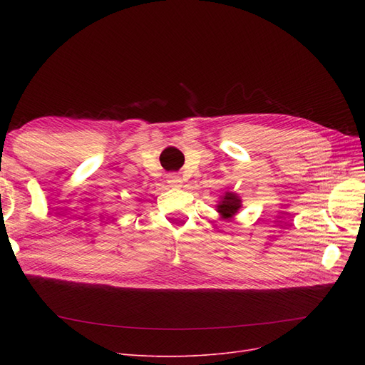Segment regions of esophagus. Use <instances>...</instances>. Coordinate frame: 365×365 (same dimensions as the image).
Listing matches in <instances>:
<instances>
[{"label": "esophagus", "mask_w": 365, "mask_h": 365, "mask_svg": "<svg viewBox=\"0 0 365 365\" xmlns=\"http://www.w3.org/2000/svg\"><path fill=\"white\" fill-rule=\"evenodd\" d=\"M168 182L170 185H173V187H180L182 184V180H181V176H178V175H169L168 176Z\"/></svg>", "instance_id": "obj_1"}]
</instances>
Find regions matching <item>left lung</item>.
Instances as JSON below:
<instances>
[{
    "label": "left lung",
    "instance_id": "8db88e82",
    "mask_svg": "<svg viewBox=\"0 0 365 365\" xmlns=\"http://www.w3.org/2000/svg\"><path fill=\"white\" fill-rule=\"evenodd\" d=\"M240 208V200L235 195L227 192L222 200H220L219 205H217V212L222 215L224 217H231L237 213V210Z\"/></svg>",
    "mask_w": 365,
    "mask_h": 365
}]
</instances>
